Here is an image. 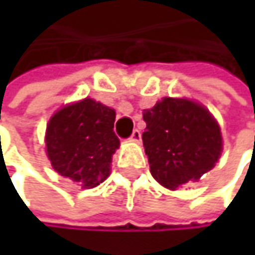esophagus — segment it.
Listing matches in <instances>:
<instances>
[{
    "instance_id": "obj_1",
    "label": "esophagus",
    "mask_w": 255,
    "mask_h": 255,
    "mask_svg": "<svg viewBox=\"0 0 255 255\" xmlns=\"http://www.w3.org/2000/svg\"><path fill=\"white\" fill-rule=\"evenodd\" d=\"M129 140H131V141H140V140H141V132H140V129H134V131L131 132Z\"/></svg>"
}]
</instances>
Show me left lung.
Segmentation results:
<instances>
[{"label": "left lung", "instance_id": "left-lung-1", "mask_svg": "<svg viewBox=\"0 0 255 255\" xmlns=\"http://www.w3.org/2000/svg\"><path fill=\"white\" fill-rule=\"evenodd\" d=\"M141 135L150 173L164 187L176 190L208 173L223 150L220 127L199 103L164 97L143 112Z\"/></svg>", "mask_w": 255, "mask_h": 255}]
</instances>
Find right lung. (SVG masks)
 Returning <instances> with one entry per match:
<instances>
[{"instance_id": "obj_1", "label": "right lung", "mask_w": 255, "mask_h": 255, "mask_svg": "<svg viewBox=\"0 0 255 255\" xmlns=\"http://www.w3.org/2000/svg\"><path fill=\"white\" fill-rule=\"evenodd\" d=\"M115 115L114 109L88 97L57 111L45 131V150L53 168L84 189L103 183L120 147L114 132Z\"/></svg>"}]
</instances>
